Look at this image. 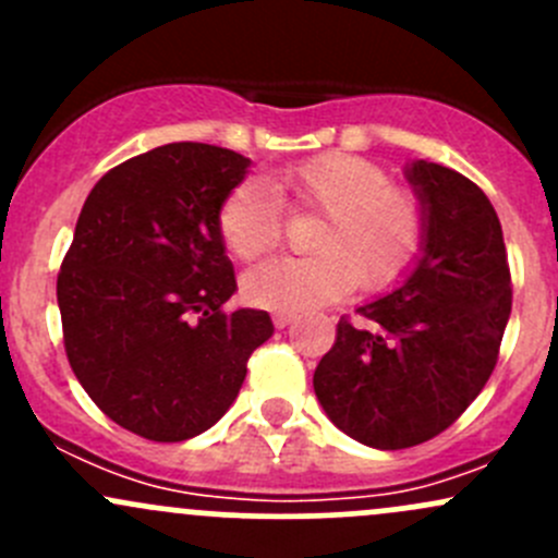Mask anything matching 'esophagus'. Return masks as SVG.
Masks as SVG:
<instances>
[{
	"mask_svg": "<svg viewBox=\"0 0 558 558\" xmlns=\"http://www.w3.org/2000/svg\"><path fill=\"white\" fill-rule=\"evenodd\" d=\"M291 320H294V315H291V313H272V324L278 326V329H286Z\"/></svg>",
	"mask_w": 558,
	"mask_h": 558,
	"instance_id": "obj_1",
	"label": "esophagus"
}]
</instances>
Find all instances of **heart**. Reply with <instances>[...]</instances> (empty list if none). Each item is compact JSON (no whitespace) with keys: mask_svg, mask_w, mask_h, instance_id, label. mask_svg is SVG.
<instances>
[{"mask_svg":"<svg viewBox=\"0 0 558 558\" xmlns=\"http://www.w3.org/2000/svg\"><path fill=\"white\" fill-rule=\"evenodd\" d=\"M294 207L324 213L311 240L313 256L269 258L243 278L251 305L300 313L356 289L386 291L413 269L424 251L426 216L384 167L353 154H324L269 178ZM223 245L243 262L280 238L278 196L258 180L234 185L218 210Z\"/></svg>","mask_w":558,"mask_h":558,"instance_id":"1","label":"heart"}]
</instances>
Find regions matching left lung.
<instances>
[{
	"instance_id": "1",
	"label": "left lung",
	"mask_w": 558,
	"mask_h": 558,
	"mask_svg": "<svg viewBox=\"0 0 558 558\" xmlns=\"http://www.w3.org/2000/svg\"><path fill=\"white\" fill-rule=\"evenodd\" d=\"M426 216V240L399 289L337 324L313 375L337 429L380 451L432 440L470 408L497 367L510 318L508 253L488 196L435 161L404 170Z\"/></svg>"
}]
</instances>
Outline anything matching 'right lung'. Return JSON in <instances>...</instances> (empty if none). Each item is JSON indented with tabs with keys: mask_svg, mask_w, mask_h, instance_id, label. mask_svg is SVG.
Wrapping results in <instances>:
<instances>
[{
	"mask_svg": "<svg viewBox=\"0 0 558 558\" xmlns=\"http://www.w3.org/2000/svg\"><path fill=\"white\" fill-rule=\"evenodd\" d=\"M251 159L170 143L112 167L77 218L59 296L70 367L107 418L154 442L210 429L272 337L238 291L218 210Z\"/></svg>",
	"mask_w": 558,
	"mask_h": 558,
	"instance_id": "obj_1",
	"label": "right lung"
}]
</instances>
